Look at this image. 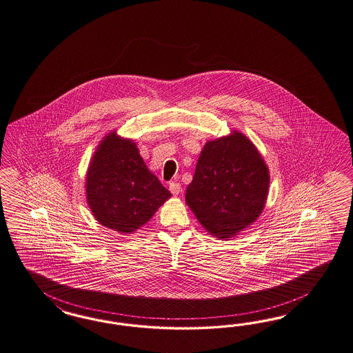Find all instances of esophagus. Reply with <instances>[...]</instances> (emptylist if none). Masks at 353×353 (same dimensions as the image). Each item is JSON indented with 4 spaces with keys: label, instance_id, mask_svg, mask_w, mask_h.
Segmentation results:
<instances>
[{
    "label": "esophagus",
    "instance_id": "1",
    "mask_svg": "<svg viewBox=\"0 0 353 353\" xmlns=\"http://www.w3.org/2000/svg\"><path fill=\"white\" fill-rule=\"evenodd\" d=\"M170 193L173 195H179L181 193V185L180 183H176V181H172L170 183Z\"/></svg>",
    "mask_w": 353,
    "mask_h": 353
}]
</instances>
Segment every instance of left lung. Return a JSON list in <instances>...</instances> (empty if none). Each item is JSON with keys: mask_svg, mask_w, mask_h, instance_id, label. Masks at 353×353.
<instances>
[{"mask_svg": "<svg viewBox=\"0 0 353 353\" xmlns=\"http://www.w3.org/2000/svg\"><path fill=\"white\" fill-rule=\"evenodd\" d=\"M268 183V167L256 146L233 133L207 142L185 198L207 231L230 239L261 215Z\"/></svg>", "mask_w": 353, "mask_h": 353, "instance_id": "obj_1", "label": "left lung"}]
</instances>
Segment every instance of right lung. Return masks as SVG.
Here are the masks:
<instances>
[{
	"instance_id": "right-lung-1",
	"label": "right lung",
	"mask_w": 353,
	"mask_h": 353,
	"mask_svg": "<svg viewBox=\"0 0 353 353\" xmlns=\"http://www.w3.org/2000/svg\"><path fill=\"white\" fill-rule=\"evenodd\" d=\"M85 192L97 221L121 233L146 224L170 196L147 170L135 143L114 133L97 147L87 172Z\"/></svg>"
}]
</instances>
